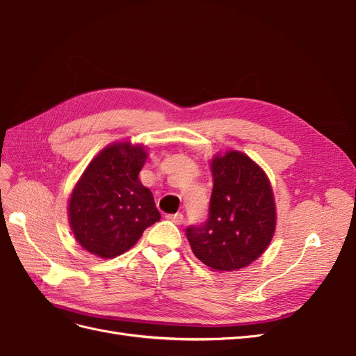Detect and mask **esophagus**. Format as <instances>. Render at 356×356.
Listing matches in <instances>:
<instances>
[{
  "label": "esophagus",
  "mask_w": 356,
  "mask_h": 356,
  "mask_svg": "<svg viewBox=\"0 0 356 356\" xmlns=\"http://www.w3.org/2000/svg\"><path fill=\"white\" fill-rule=\"evenodd\" d=\"M166 218H168L169 221H172V222H175V224H182V222H184V215H182L181 212L168 213Z\"/></svg>",
  "instance_id": "obj_1"
}]
</instances>
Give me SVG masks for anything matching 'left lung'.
I'll return each instance as SVG.
<instances>
[{"label": "left lung", "mask_w": 356, "mask_h": 356, "mask_svg": "<svg viewBox=\"0 0 356 356\" xmlns=\"http://www.w3.org/2000/svg\"><path fill=\"white\" fill-rule=\"evenodd\" d=\"M213 188L208 217L188 225L193 254L215 270H238L270 243L276 211L270 182L254 161L239 153L217 156L211 163Z\"/></svg>", "instance_id": "left-lung-1"}]
</instances>
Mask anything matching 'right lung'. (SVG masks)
Instances as JSON below:
<instances>
[{"label":"right lung","mask_w":356,"mask_h":356,"mask_svg":"<svg viewBox=\"0 0 356 356\" xmlns=\"http://www.w3.org/2000/svg\"><path fill=\"white\" fill-rule=\"evenodd\" d=\"M147 152L131 144L104 148L84 170L70 199V224L86 251L102 258L123 254L160 220L152 191L138 178Z\"/></svg>","instance_id":"1"}]
</instances>
